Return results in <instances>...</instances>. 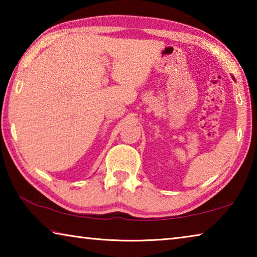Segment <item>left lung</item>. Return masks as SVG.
Returning a JSON list of instances; mask_svg holds the SVG:
<instances>
[{
    "label": "left lung",
    "instance_id": "obj_1",
    "mask_svg": "<svg viewBox=\"0 0 257 257\" xmlns=\"http://www.w3.org/2000/svg\"><path fill=\"white\" fill-rule=\"evenodd\" d=\"M232 78H233V79H234V77H233V76H232Z\"/></svg>",
    "mask_w": 257,
    "mask_h": 257
}]
</instances>
